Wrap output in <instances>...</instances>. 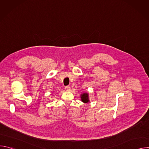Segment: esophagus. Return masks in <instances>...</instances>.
Listing matches in <instances>:
<instances>
[{
	"instance_id": "34e87169",
	"label": "esophagus",
	"mask_w": 149,
	"mask_h": 149,
	"mask_svg": "<svg viewBox=\"0 0 149 149\" xmlns=\"http://www.w3.org/2000/svg\"><path fill=\"white\" fill-rule=\"evenodd\" d=\"M70 90H71V87H70V86H67V87H65V90L66 91H70Z\"/></svg>"
}]
</instances>
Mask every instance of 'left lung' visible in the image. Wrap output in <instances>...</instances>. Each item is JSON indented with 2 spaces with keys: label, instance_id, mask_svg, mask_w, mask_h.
I'll list each match as a JSON object with an SVG mask.
<instances>
[{
  "label": "left lung",
  "instance_id": "left-lung-1",
  "mask_svg": "<svg viewBox=\"0 0 149 149\" xmlns=\"http://www.w3.org/2000/svg\"><path fill=\"white\" fill-rule=\"evenodd\" d=\"M81 101L84 103H88L90 102L89 100V94L88 93H84L81 94Z\"/></svg>",
  "mask_w": 149,
  "mask_h": 149
}]
</instances>
